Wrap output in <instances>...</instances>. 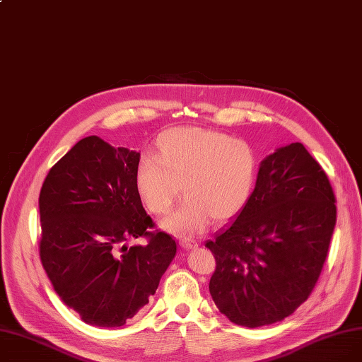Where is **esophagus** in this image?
I'll return each mask as SVG.
<instances>
[{
    "instance_id": "1",
    "label": "esophagus",
    "mask_w": 362,
    "mask_h": 362,
    "mask_svg": "<svg viewBox=\"0 0 362 362\" xmlns=\"http://www.w3.org/2000/svg\"><path fill=\"white\" fill-rule=\"evenodd\" d=\"M179 245L182 246V248H185V250H194V248H197V246H198V243L195 240L187 239V238L179 239Z\"/></svg>"
}]
</instances>
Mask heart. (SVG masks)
Listing matches in <instances>:
<instances>
[{
    "label": "heart",
    "mask_w": 362,
    "mask_h": 362,
    "mask_svg": "<svg viewBox=\"0 0 362 362\" xmlns=\"http://www.w3.org/2000/svg\"><path fill=\"white\" fill-rule=\"evenodd\" d=\"M257 171L250 144L221 132L176 127L156 141L154 157H144L135 168L136 191L152 214H165L180 194L177 210L163 229L177 236L201 233L213 221L233 217L248 201Z\"/></svg>",
    "instance_id": "b5f03b06"
}]
</instances>
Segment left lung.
<instances>
[{
    "instance_id": "8db88e82",
    "label": "left lung",
    "mask_w": 362,
    "mask_h": 362,
    "mask_svg": "<svg viewBox=\"0 0 362 362\" xmlns=\"http://www.w3.org/2000/svg\"><path fill=\"white\" fill-rule=\"evenodd\" d=\"M334 201L325 170L302 144L265 157L240 213L205 243L216 258L210 293L218 311L254 329L305 302L329 252Z\"/></svg>"
}]
</instances>
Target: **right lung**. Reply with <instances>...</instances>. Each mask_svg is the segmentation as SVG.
Instances as JSON below:
<instances>
[{"mask_svg": "<svg viewBox=\"0 0 362 362\" xmlns=\"http://www.w3.org/2000/svg\"><path fill=\"white\" fill-rule=\"evenodd\" d=\"M141 154L98 136L55 163L40 194L42 267L62 300L92 326L120 327L156 293L176 242L149 232L135 186ZM144 235L145 245L127 247Z\"/></svg>", "mask_w": 362, "mask_h": 362, "instance_id": "add662e5", "label": "right lung"}]
</instances>
